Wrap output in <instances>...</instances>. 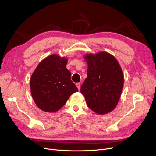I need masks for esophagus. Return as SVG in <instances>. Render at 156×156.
<instances>
[{"label": "esophagus", "instance_id": "1", "mask_svg": "<svg viewBox=\"0 0 156 156\" xmlns=\"http://www.w3.org/2000/svg\"><path fill=\"white\" fill-rule=\"evenodd\" d=\"M76 86H77V88L79 89V90H80V88H81V83H76Z\"/></svg>", "mask_w": 156, "mask_h": 156}]
</instances>
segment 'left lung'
<instances>
[{"label":"left lung","mask_w":156,"mask_h":156,"mask_svg":"<svg viewBox=\"0 0 156 156\" xmlns=\"http://www.w3.org/2000/svg\"><path fill=\"white\" fill-rule=\"evenodd\" d=\"M87 77L81 87L88 107L98 115L113 111L124 86V75L116 58L107 52L87 54Z\"/></svg>","instance_id":"8db88e82"}]
</instances>
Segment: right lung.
Returning a JSON list of instances; mask_svg holds the SVG:
<instances>
[{
    "instance_id": "1",
    "label": "right lung",
    "mask_w": 156,
    "mask_h": 156,
    "mask_svg": "<svg viewBox=\"0 0 156 156\" xmlns=\"http://www.w3.org/2000/svg\"><path fill=\"white\" fill-rule=\"evenodd\" d=\"M67 58L52 55L44 59L33 72L30 87L36 105L45 112L60 109L69 96L78 92L66 68Z\"/></svg>"
}]
</instances>
